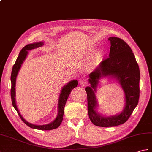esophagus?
Here are the masks:
<instances>
[{
    "mask_svg": "<svg viewBox=\"0 0 152 152\" xmlns=\"http://www.w3.org/2000/svg\"><path fill=\"white\" fill-rule=\"evenodd\" d=\"M79 83L81 85V86H86L87 82H86V80L83 79V78H81L79 80Z\"/></svg>",
    "mask_w": 152,
    "mask_h": 152,
    "instance_id": "1",
    "label": "esophagus"
}]
</instances>
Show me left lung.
<instances>
[{
  "label": "left lung",
  "mask_w": 152,
  "mask_h": 152,
  "mask_svg": "<svg viewBox=\"0 0 152 152\" xmlns=\"http://www.w3.org/2000/svg\"><path fill=\"white\" fill-rule=\"evenodd\" d=\"M111 48L109 58L102 61L89 75L90 87H87V109L89 118L95 126L113 127L128 121L138 104L140 89V70L131 48L118 37H110ZM109 76L118 80L125 93L126 104L123 111L114 116L104 117L96 111L97 101L94 92L102 77Z\"/></svg>",
  "instance_id": "1"
}]
</instances>
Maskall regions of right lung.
<instances>
[{"label": "right lung", "instance_id": "1", "mask_svg": "<svg viewBox=\"0 0 152 152\" xmlns=\"http://www.w3.org/2000/svg\"><path fill=\"white\" fill-rule=\"evenodd\" d=\"M44 45L43 42H37V43H34L31 44H28L26 45L25 47L22 48V50H20L18 57L17 58L15 64L13 66L12 71L11 74V82H12V88H11V98H12V105L13 107L15 108V110L17 111V113H18L19 116L21 120L25 123V124L29 126L30 128L39 130H51L54 129L58 128V127L61 124V123L63 121V113H64V108L65 105L66 104V100L69 96V94L71 92V91L77 86L78 85V82L76 80H74L70 81L67 84L62 88L61 93H60L59 101H58V116L56 118L54 121L49 123L48 124L45 125H34L31 124L27 122L26 120H24L22 115H20L19 113V111L18 108L17 107L16 102H15V83H16V77L18 74L19 69L21 66V65L23 64V61L25 60L26 56L28 54L29 50H32V49L36 48L38 47H40L41 46Z\"/></svg>", "mask_w": 152, "mask_h": 152}]
</instances>
